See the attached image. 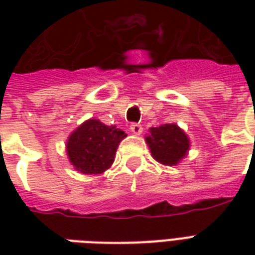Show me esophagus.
Instances as JSON below:
<instances>
[{"label": "esophagus", "mask_w": 255, "mask_h": 255, "mask_svg": "<svg viewBox=\"0 0 255 255\" xmlns=\"http://www.w3.org/2000/svg\"><path fill=\"white\" fill-rule=\"evenodd\" d=\"M129 129H131V132L135 133V135H139V133H142V131H143V128H142V126H140V124H136V123H133V124H131V127H129Z\"/></svg>", "instance_id": "1"}]
</instances>
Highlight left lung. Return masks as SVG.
Segmentation results:
<instances>
[{
    "instance_id": "left-lung-1",
    "label": "left lung",
    "mask_w": 255,
    "mask_h": 255,
    "mask_svg": "<svg viewBox=\"0 0 255 255\" xmlns=\"http://www.w3.org/2000/svg\"><path fill=\"white\" fill-rule=\"evenodd\" d=\"M146 143L149 144L151 155L164 165H176L183 160L190 149V140L182 128L176 124H164L149 129Z\"/></svg>"
}]
</instances>
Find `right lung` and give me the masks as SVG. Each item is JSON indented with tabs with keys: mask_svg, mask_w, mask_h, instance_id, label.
Returning a JSON list of instances; mask_svg holds the SVG:
<instances>
[{
	"mask_svg": "<svg viewBox=\"0 0 255 255\" xmlns=\"http://www.w3.org/2000/svg\"><path fill=\"white\" fill-rule=\"evenodd\" d=\"M127 133L116 126L90 119L73 131L67 142V154L75 169L84 175L105 172L115 161L119 143Z\"/></svg>",
	"mask_w": 255,
	"mask_h": 255,
	"instance_id": "1",
	"label": "right lung"
}]
</instances>
